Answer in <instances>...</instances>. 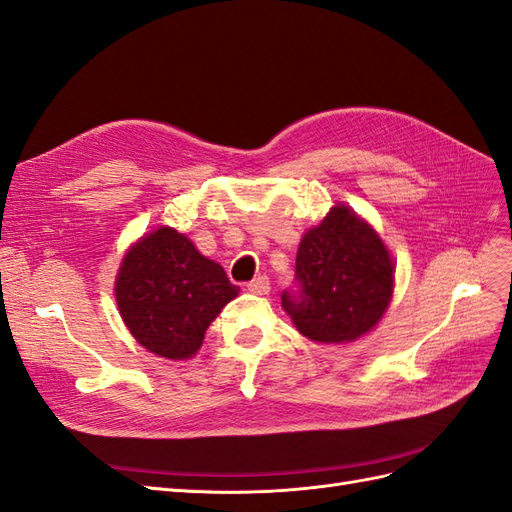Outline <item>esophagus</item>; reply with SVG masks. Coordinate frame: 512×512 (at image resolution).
Returning <instances> with one entry per match:
<instances>
[{
  "instance_id": "obj_1",
  "label": "esophagus",
  "mask_w": 512,
  "mask_h": 512,
  "mask_svg": "<svg viewBox=\"0 0 512 512\" xmlns=\"http://www.w3.org/2000/svg\"><path fill=\"white\" fill-rule=\"evenodd\" d=\"M248 289L253 291V294H268L270 291V279L266 274H259V276H255V279L248 283Z\"/></svg>"
}]
</instances>
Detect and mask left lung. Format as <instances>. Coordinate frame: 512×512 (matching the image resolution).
<instances>
[{"label": "left lung", "instance_id": "8db88e82", "mask_svg": "<svg viewBox=\"0 0 512 512\" xmlns=\"http://www.w3.org/2000/svg\"><path fill=\"white\" fill-rule=\"evenodd\" d=\"M392 259L382 238L352 210L334 206L304 233L296 287L281 304L306 339L347 343L369 332L392 298Z\"/></svg>", "mask_w": 512, "mask_h": 512}]
</instances>
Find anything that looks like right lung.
I'll list each match as a JSON object with an SVG mask.
<instances>
[{
    "label": "right lung",
    "mask_w": 512,
    "mask_h": 512,
    "mask_svg": "<svg viewBox=\"0 0 512 512\" xmlns=\"http://www.w3.org/2000/svg\"><path fill=\"white\" fill-rule=\"evenodd\" d=\"M223 266L203 257L171 227H160L126 253L115 300L130 334L148 352L184 360L197 354L208 326L238 296Z\"/></svg>",
    "instance_id": "add662e5"
}]
</instances>
